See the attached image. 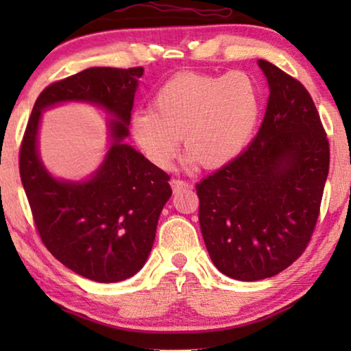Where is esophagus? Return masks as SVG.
Here are the masks:
<instances>
[{
	"label": "esophagus",
	"mask_w": 351,
	"mask_h": 351,
	"mask_svg": "<svg viewBox=\"0 0 351 351\" xmlns=\"http://www.w3.org/2000/svg\"><path fill=\"white\" fill-rule=\"evenodd\" d=\"M171 186H172V190L174 191H182V190H185V189H190V184L189 182H185V180H180V179H172L171 180Z\"/></svg>",
	"instance_id": "obj_1"
}]
</instances>
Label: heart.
<instances>
[{
	"label": "heart",
	"mask_w": 351,
	"mask_h": 351,
	"mask_svg": "<svg viewBox=\"0 0 351 351\" xmlns=\"http://www.w3.org/2000/svg\"><path fill=\"white\" fill-rule=\"evenodd\" d=\"M261 89L244 71L179 73L156 90L152 110L132 114L138 148L153 166L169 169L180 137L185 165L219 167L246 147L261 118Z\"/></svg>",
	"instance_id": "heart-1"
}]
</instances>
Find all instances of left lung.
<instances>
[{
	"label": "left lung",
	"instance_id": "8db88e82",
	"mask_svg": "<svg viewBox=\"0 0 351 351\" xmlns=\"http://www.w3.org/2000/svg\"><path fill=\"white\" fill-rule=\"evenodd\" d=\"M258 66L270 97L256 138L196 185L210 261L239 281L275 276L302 256L329 172V142L308 90L270 62Z\"/></svg>",
	"mask_w": 351,
	"mask_h": 351
}]
</instances>
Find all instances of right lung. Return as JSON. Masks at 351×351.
I'll use <instances>...</instances> for the list:
<instances>
[{
	"label": "right lung",
	"mask_w": 351,
	"mask_h": 351,
	"mask_svg": "<svg viewBox=\"0 0 351 351\" xmlns=\"http://www.w3.org/2000/svg\"><path fill=\"white\" fill-rule=\"evenodd\" d=\"M142 75V66H93L49 84L36 99L21 145L19 169L41 241L66 268L97 282L128 280L145 265L172 195L169 176L123 142ZM60 101L94 103L114 117L112 145L88 181L56 180L37 153L40 113Z\"/></svg>",
	"instance_id": "1"
}]
</instances>
